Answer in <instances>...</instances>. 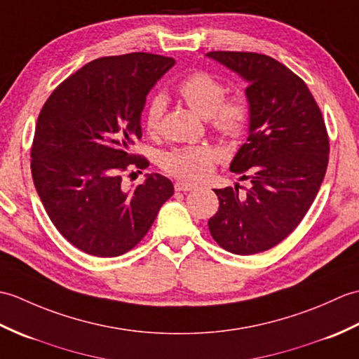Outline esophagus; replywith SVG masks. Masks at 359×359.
I'll return each mask as SVG.
<instances>
[{
    "label": "esophagus",
    "mask_w": 359,
    "mask_h": 359,
    "mask_svg": "<svg viewBox=\"0 0 359 359\" xmlns=\"http://www.w3.org/2000/svg\"><path fill=\"white\" fill-rule=\"evenodd\" d=\"M196 186L190 184V182H184V181H178L175 182V190L177 192H190V190H195Z\"/></svg>",
    "instance_id": "1"
}]
</instances>
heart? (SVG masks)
Segmentation results:
<instances>
[{
  "label": "heart",
  "mask_w": 359,
  "mask_h": 359,
  "mask_svg": "<svg viewBox=\"0 0 359 359\" xmlns=\"http://www.w3.org/2000/svg\"><path fill=\"white\" fill-rule=\"evenodd\" d=\"M182 101L203 118H209L210 129L227 141L243 137L250 121L249 101L243 95L224 97L226 87L209 72H194L178 84ZM167 101L164 95L150 98L144 112V127L150 135L161 132ZM218 154L212 147H180L163 156V167L173 177L203 181L213 172Z\"/></svg>",
  "instance_id": "1"
}]
</instances>
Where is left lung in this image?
I'll return each instance as SVG.
<instances>
[{
	"mask_svg": "<svg viewBox=\"0 0 359 359\" xmlns=\"http://www.w3.org/2000/svg\"><path fill=\"white\" fill-rule=\"evenodd\" d=\"M207 57L249 83V138L230 170L252 182L245 196L238 186L215 189L219 209L209 230L227 252L259 253L287 238L312 205L327 170V129L307 84L280 61L255 52Z\"/></svg>",
	"mask_w": 359,
	"mask_h": 359,
	"instance_id": "obj_1",
	"label": "left lung"
}]
</instances>
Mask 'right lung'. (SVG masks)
Wrapping results in <instances>:
<instances>
[{
	"label": "right lung",
	"mask_w": 359,
	"mask_h": 359,
	"mask_svg": "<svg viewBox=\"0 0 359 359\" xmlns=\"http://www.w3.org/2000/svg\"><path fill=\"white\" fill-rule=\"evenodd\" d=\"M173 65L146 52L93 60L44 102L32 177L53 226L79 250L101 258L129 252L173 195L172 181L159 173H147L132 192L121 186L124 172L149 165L130 147L141 140L149 90Z\"/></svg>",
	"instance_id": "1"
}]
</instances>
